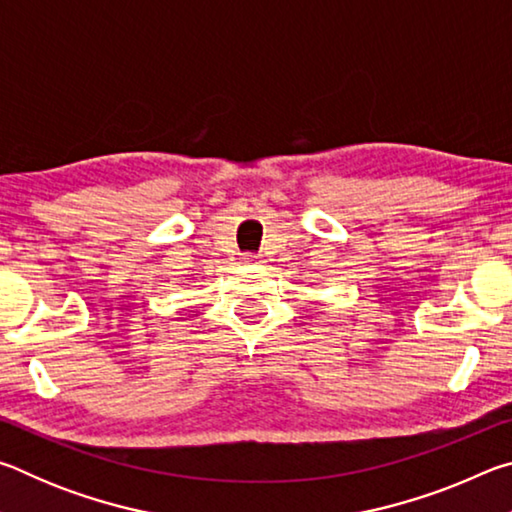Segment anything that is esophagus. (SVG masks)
I'll list each match as a JSON object with an SVG mask.
<instances>
[{
  "instance_id": "esophagus-1",
  "label": "esophagus",
  "mask_w": 512,
  "mask_h": 512,
  "mask_svg": "<svg viewBox=\"0 0 512 512\" xmlns=\"http://www.w3.org/2000/svg\"><path fill=\"white\" fill-rule=\"evenodd\" d=\"M244 262H246V264H253V266H257V264H262V259L255 257V255H246V257H244Z\"/></svg>"
}]
</instances>
